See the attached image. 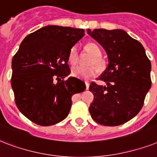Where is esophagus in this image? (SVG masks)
I'll return each instance as SVG.
<instances>
[{
  "label": "esophagus",
  "instance_id": "obj_1",
  "mask_svg": "<svg viewBox=\"0 0 157 157\" xmlns=\"http://www.w3.org/2000/svg\"><path fill=\"white\" fill-rule=\"evenodd\" d=\"M85 85H86V89H88L89 88V82H85Z\"/></svg>",
  "mask_w": 157,
  "mask_h": 157
}]
</instances>
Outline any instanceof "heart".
Here are the masks:
<instances>
[{
  "label": "heart",
  "instance_id": "1",
  "mask_svg": "<svg viewBox=\"0 0 157 157\" xmlns=\"http://www.w3.org/2000/svg\"><path fill=\"white\" fill-rule=\"evenodd\" d=\"M86 49L92 56V59L90 60V65H95L99 70H103L105 66V59L101 57V50L98 44L94 42H90L86 46ZM78 61V52L76 46L71 47L68 55V62L70 65H75ZM98 74V68L95 66H76L72 68L71 75L75 78L87 79L94 77Z\"/></svg>",
  "mask_w": 157,
  "mask_h": 157
}]
</instances>
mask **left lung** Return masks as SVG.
<instances>
[{"instance_id": "8db88e82", "label": "left lung", "mask_w": 157, "mask_h": 157, "mask_svg": "<svg viewBox=\"0 0 157 157\" xmlns=\"http://www.w3.org/2000/svg\"><path fill=\"white\" fill-rule=\"evenodd\" d=\"M87 32L102 46L109 61L98 78L107 86L94 82L90 84L89 91L94 95L90 115L101 125L123 124L143 107L151 86V62L143 45L124 30L87 29Z\"/></svg>"}]
</instances>
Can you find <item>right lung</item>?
Returning <instances> with one entry per match:
<instances>
[{
	"mask_svg": "<svg viewBox=\"0 0 157 157\" xmlns=\"http://www.w3.org/2000/svg\"><path fill=\"white\" fill-rule=\"evenodd\" d=\"M84 30L49 25L27 36L12 59L11 86L19 111L42 126L65 120L72 96L86 89L85 82L70 77L68 55Z\"/></svg>",
	"mask_w": 157,
	"mask_h": 157,
	"instance_id": "add662e5",
	"label": "right lung"
}]
</instances>
